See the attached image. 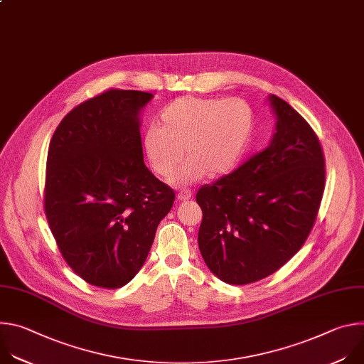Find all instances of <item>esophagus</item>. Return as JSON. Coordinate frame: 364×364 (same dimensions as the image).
I'll return each mask as SVG.
<instances>
[{"instance_id": "34e87169", "label": "esophagus", "mask_w": 364, "mask_h": 364, "mask_svg": "<svg viewBox=\"0 0 364 364\" xmlns=\"http://www.w3.org/2000/svg\"><path fill=\"white\" fill-rule=\"evenodd\" d=\"M193 197V193L191 190H181L178 194H177V198L180 201H186V200H190Z\"/></svg>"}]
</instances>
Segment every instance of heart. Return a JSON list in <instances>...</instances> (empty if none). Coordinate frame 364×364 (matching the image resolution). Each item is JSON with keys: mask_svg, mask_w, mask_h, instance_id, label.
<instances>
[{"mask_svg": "<svg viewBox=\"0 0 364 364\" xmlns=\"http://www.w3.org/2000/svg\"><path fill=\"white\" fill-rule=\"evenodd\" d=\"M255 117L240 97L184 96L161 111L160 124L148 125L142 146L152 171L166 178L186 157L188 161L170 178L186 187L207 174L220 177L242 161L249 148Z\"/></svg>", "mask_w": 364, "mask_h": 364, "instance_id": "obj_1", "label": "heart"}]
</instances>
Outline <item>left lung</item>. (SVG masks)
<instances>
[{
  "mask_svg": "<svg viewBox=\"0 0 364 364\" xmlns=\"http://www.w3.org/2000/svg\"><path fill=\"white\" fill-rule=\"evenodd\" d=\"M277 117L271 144L233 173L203 186L198 247L220 281L245 285L284 267L314 226L326 183L320 141L285 100L268 96Z\"/></svg>",
  "mask_w": 364,
  "mask_h": 364,
  "instance_id": "8db88e82",
  "label": "left lung"
}]
</instances>
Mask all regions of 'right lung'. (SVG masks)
<instances>
[{"label": "right lung", "mask_w": 364, "mask_h": 364, "mask_svg": "<svg viewBox=\"0 0 364 364\" xmlns=\"http://www.w3.org/2000/svg\"><path fill=\"white\" fill-rule=\"evenodd\" d=\"M148 92L109 89L72 109L50 141L44 210L68 265L115 289L142 268L174 191L144 164Z\"/></svg>", "instance_id": "add662e5"}]
</instances>
